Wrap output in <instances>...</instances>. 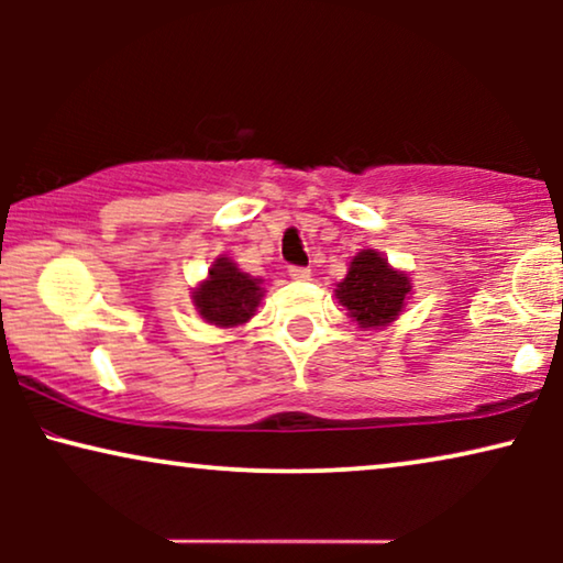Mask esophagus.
<instances>
[{"label":"esophagus","instance_id":"esophagus-1","mask_svg":"<svg viewBox=\"0 0 563 563\" xmlns=\"http://www.w3.org/2000/svg\"><path fill=\"white\" fill-rule=\"evenodd\" d=\"M289 276H291V279H295V282H307V279H310V268H302V266H291L289 268Z\"/></svg>","mask_w":563,"mask_h":563}]
</instances>
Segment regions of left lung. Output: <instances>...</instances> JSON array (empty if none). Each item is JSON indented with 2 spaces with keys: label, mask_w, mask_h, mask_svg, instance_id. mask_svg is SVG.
<instances>
[{
  "label": "left lung",
  "mask_w": 563,
  "mask_h": 563,
  "mask_svg": "<svg viewBox=\"0 0 563 563\" xmlns=\"http://www.w3.org/2000/svg\"><path fill=\"white\" fill-rule=\"evenodd\" d=\"M335 297L358 328L382 330L405 312L412 297V282L410 274L391 266L384 253L364 249L351 258Z\"/></svg>",
  "instance_id": "1"
}]
</instances>
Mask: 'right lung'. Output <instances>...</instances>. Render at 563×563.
<instances>
[{"instance_id": "add662e5", "label": "right lung", "mask_w": 563, "mask_h": 563, "mask_svg": "<svg viewBox=\"0 0 563 563\" xmlns=\"http://www.w3.org/2000/svg\"><path fill=\"white\" fill-rule=\"evenodd\" d=\"M264 291V279L241 272L233 258L218 256L205 279L191 289V305L210 325L238 328L256 314Z\"/></svg>"}]
</instances>
